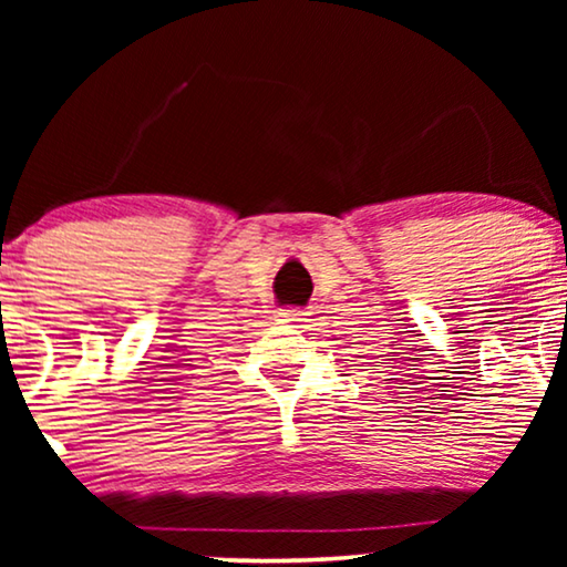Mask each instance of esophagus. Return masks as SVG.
Segmentation results:
<instances>
[{"mask_svg": "<svg viewBox=\"0 0 567 567\" xmlns=\"http://www.w3.org/2000/svg\"><path fill=\"white\" fill-rule=\"evenodd\" d=\"M309 315L307 309H281L278 317H281V322H293V324H301V322H309Z\"/></svg>", "mask_w": 567, "mask_h": 567, "instance_id": "1", "label": "esophagus"}]
</instances>
